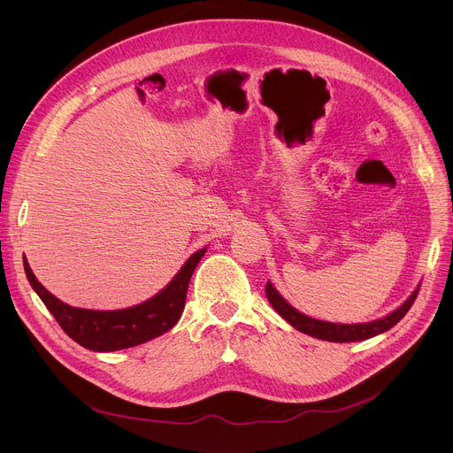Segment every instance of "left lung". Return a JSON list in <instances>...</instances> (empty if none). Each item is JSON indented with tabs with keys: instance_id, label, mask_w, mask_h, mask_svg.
<instances>
[{
	"instance_id": "obj_1",
	"label": "left lung",
	"mask_w": 453,
	"mask_h": 453,
	"mask_svg": "<svg viewBox=\"0 0 453 453\" xmlns=\"http://www.w3.org/2000/svg\"><path fill=\"white\" fill-rule=\"evenodd\" d=\"M419 288H416L412 292V296L393 313H389L387 317L380 319V320H372V322H365V325H335V322H326V320H317L311 319L308 315H303L301 311H297L296 308H292L280 294L278 290L267 283L265 287V294L269 303L273 304V308L285 319L288 320L294 328H297L299 332L322 339V341H330V342H357V341H365L369 337H374L378 334H383L387 330H391L395 325L405 317V313L411 310L412 303L418 297Z\"/></svg>"
}]
</instances>
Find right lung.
<instances>
[{
  "mask_svg": "<svg viewBox=\"0 0 453 453\" xmlns=\"http://www.w3.org/2000/svg\"><path fill=\"white\" fill-rule=\"evenodd\" d=\"M204 252L206 249L193 252L168 287L152 299L138 306L112 311L75 308L58 301L35 280L27 260L25 273L32 288L55 317L64 334L91 351H118L156 339L175 326L186 303L189 278Z\"/></svg>",
  "mask_w": 453,
  "mask_h": 453,
  "instance_id": "right-lung-1",
  "label": "right lung"
}]
</instances>
